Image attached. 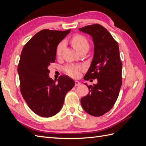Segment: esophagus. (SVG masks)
I'll return each instance as SVG.
<instances>
[{"instance_id": "esophagus-1", "label": "esophagus", "mask_w": 146, "mask_h": 146, "mask_svg": "<svg viewBox=\"0 0 146 146\" xmlns=\"http://www.w3.org/2000/svg\"><path fill=\"white\" fill-rule=\"evenodd\" d=\"M81 84L80 82H79L78 81H75V86H79Z\"/></svg>"}]
</instances>
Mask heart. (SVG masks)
I'll return each instance as SVG.
<instances>
[{
    "mask_svg": "<svg viewBox=\"0 0 146 146\" xmlns=\"http://www.w3.org/2000/svg\"><path fill=\"white\" fill-rule=\"evenodd\" d=\"M72 44L74 47L77 52L84 47H88L89 44L87 39L82 35H77L72 39ZM64 42L62 41L59 44L56 48V55L60 56L64 47ZM84 70V67L80 65H68L65 68V71L69 76L76 77L80 75V72Z\"/></svg>",
    "mask_w": 146,
    "mask_h": 146,
    "instance_id": "1",
    "label": "heart"
}]
</instances>
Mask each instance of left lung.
Wrapping results in <instances>:
<instances>
[{
	"instance_id": "8db88e82",
	"label": "left lung",
	"mask_w": 146,
	"mask_h": 146,
	"mask_svg": "<svg viewBox=\"0 0 146 146\" xmlns=\"http://www.w3.org/2000/svg\"><path fill=\"white\" fill-rule=\"evenodd\" d=\"M90 35L94 43V55L84 80H98L88 86L89 93L81 99L83 109L91 116H100L112 108L122 85V64L117 42L103 26L87 25L79 29Z\"/></svg>"
}]
</instances>
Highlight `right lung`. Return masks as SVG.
Instances as JSON below:
<instances>
[{
	"label": "right lung",
	"instance_id": "obj_1",
	"mask_svg": "<svg viewBox=\"0 0 146 146\" xmlns=\"http://www.w3.org/2000/svg\"><path fill=\"white\" fill-rule=\"evenodd\" d=\"M70 29H44L37 33L24 46L17 68L20 88L29 108L38 115L48 117L62 108L64 97L74 87V81L62 76L56 80L49 77L48 68L56 59L59 43Z\"/></svg>",
	"mask_w": 146,
	"mask_h": 146
}]
</instances>
